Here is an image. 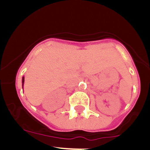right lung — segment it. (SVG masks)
Masks as SVG:
<instances>
[{"mask_svg": "<svg viewBox=\"0 0 150 150\" xmlns=\"http://www.w3.org/2000/svg\"><path fill=\"white\" fill-rule=\"evenodd\" d=\"M24 79H25V78H24V77H22V86H23V83H24Z\"/></svg>", "mask_w": 150, "mask_h": 150, "instance_id": "right-lung-1", "label": "right lung"}]
</instances>
